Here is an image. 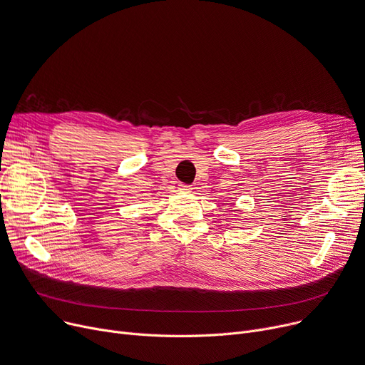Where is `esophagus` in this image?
Returning a JSON list of instances; mask_svg holds the SVG:
<instances>
[{"instance_id": "obj_1", "label": "esophagus", "mask_w": 365, "mask_h": 365, "mask_svg": "<svg viewBox=\"0 0 365 365\" xmlns=\"http://www.w3.org/2000/svg\"><path fill=\"white\" fill-rule=\"evenodd\" d=\"M179 189H180L182 192H186V193L192 192V186H190V185H186V183H180V185H179Z\"/></svg>"}]
</instances>
